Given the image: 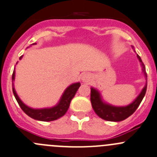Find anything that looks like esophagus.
<instances>
[{"label":"esophagus","mask_w":157,"mask_h":157,"mask_svg":"<svg viewBox=\"0 0 157 157\" xmlns=\"http://www.w3.org/2000/svg\"><path fill=\"white\" fill-rule=\"evenodd\" d=\"M90 75L89 74H84L82 75V80L83 82H88L90 80Z\"/></svg>","instance_id":"esophagus-1"}]
</instances>
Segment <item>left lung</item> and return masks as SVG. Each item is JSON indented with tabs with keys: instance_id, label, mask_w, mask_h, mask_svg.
<instances>
[{
	"instance_id": "obj_1",
	"label": "left lung",
	"mask_w": 157,
	"mask_h": 157,
	"mask_svg": "<svg viewBox=\"0 0 157 157\" xmlns=\"http://www.w3.org/2000/svg\"><path fill=\"white\" fill-rule=\"evenodd\" d=\"M137 57L140 61L141 62V64L143 66V70H144V74H145L146 79H147V83L145 86L141 91L140 95L136 97V100L127 106H113L111 105L106 104L103 103L100 98V94L98 91L96 90L94 88H91L90 90V101L92 104V107L94 110L95 111L96 113L102 118L107 121H113V122H118V121H122L124 120L127 119V117L131 116L133 113L136 111L138 106L140 104L143 98L144 97L147 91V74L145 71V66L142 62L140 57L137 54Z\"/></svg>"
}]
</instances>
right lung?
<instances>
[{
	"mask_svg": "<svg viewBox=\"0 0 157 157\" xmlns=\"http://www.w3.org/2000/svg\"><path fill=\"white\" fill-rule=\"evenodd\" d=\"M23 56L20 57V59L22 58ZM14 71L12 74V80H14ZM13 86V84L12 83ZM80 83H76L74 84L68 86L66 89V90L63 93V96H62L61 99H60V102L56 106H54L52 108H49V109H32V108L28 107L26 106L24 103H22L18 96L17 95L16 92H15L14 88L13 89V95H14L15 98H16L18 104L21 106V109L29 116L30 117L33 118L34 120H37V121H53L55 120L59 119L61 117H63L66 112L67 111L68 108L70 106V103H71V100L74 98L75 96L76 93H77V90L80 87Z\"/></svg>",
	"mask_w": 157,
	"mask_h": 157,
	"instance_id": "obj_1",
	"label": "right lung"
}]
</instances>
